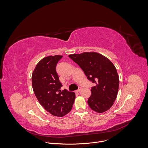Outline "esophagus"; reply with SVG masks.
I'll use <instances>...</instances> for the list:
<instances>
[{
	"label": "esophagus",
	"mask_w": 148,
	"mask_h": 148,
	"mask_svg": "<svg viewBox=\"0 0 148 148\" xmlns=\"http://www.w3.org/2000/svg\"><path fill=\"white\" fill-rule=\"evenodd\" d=\"M81 87H79L78 89L77 90V92H79V91H81Z\"/></svg>",
	"instance_id": "1"
}]
</instances>
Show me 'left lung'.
Masks as SVG:
<instances>
[{"mask_svg":"<svg viewBox=\"0 0 148 148\" xmlns=\"http://www.w3.org/2000/svg\"><path fill=\"white\" fill-rule=\"evenodd\" d=\"M69 57L81 67L87 79L95 84L87 101L90 107L98 113L109 110L116 98L119 82L112 62L95 52L71 54Z\"/></svg>","mask_w":148,"mask_h":148,"instance_id":"1","label":"left lung"}]
</instances>
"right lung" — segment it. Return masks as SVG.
<instances>
[{
  "instance_id": "add662e5",
  "label": "right lung",
  "mask_w": 148,
  "mask_h": 148,
  "mask_svg": "<svg viewBox=\"0 0 148 148\" xmlns=\"http://www.w3.org/2000/svg\"><path fill=\"white\" fill-rule=\"evenodd\" d=\"M62 56H48L40 60L32 74L34 94L43 107L54 116L62 117L71 110L75 94L64 89L56 71V66Z\"/></svg>"
}]
</instances>
